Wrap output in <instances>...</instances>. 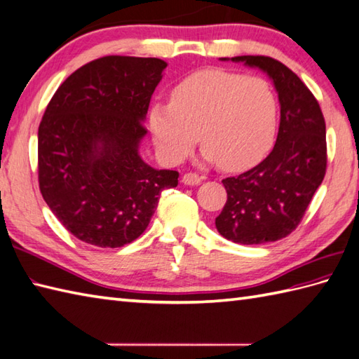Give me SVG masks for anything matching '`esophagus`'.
I'll return each mask as SVG.
<instances>
[{"label":"esophagus","mask_w":359,"mask_h":359,"mask_svg":"<svg viewBox=\"0 0 359 359\" xmlns=\"http://www.w3.org/2000/svg\"><path fill=\"white\" fill-rule=\"evenodd\" d=\"M202 180H203V177L198 176V174H194V172H187L185 176L182 177V182L185 183V185H188V187H196Z\"/></svg>","instance_id":"obj_1"}]
</instances>
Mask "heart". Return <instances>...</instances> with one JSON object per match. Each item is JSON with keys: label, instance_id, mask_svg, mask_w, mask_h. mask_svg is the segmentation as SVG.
<instances>
[{"label": "heart", "instance_id": "b5f03b06", "mask_svg": "<svg viewBox=\"0 0 359 359\" xmlns=\"http://www.w3.org/2000/svg\"><path fill=\"white\" fill-rule=\"evenodd\" d=\"M278 99L268 81L223 70H205L180 81L171 104H156L149 131L162 159L180 163L198 135L206 162L241 171L260 162L275 137Z\"/></svg>", "mask_w": 359, "mask_h": 359}]
</instances>
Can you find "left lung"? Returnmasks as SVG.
Listing matches in <instances>:
<instances>
[{
	"mask_svg": "<svg viewBox=\"0 0 359 359\" xmlns=\"http://www.w3.org/2000/svg\"><path fill=\"white\" fill-rule=\"evenodd\" d=\"M229 61V57H222ZM268 74L278 93L280 127L271 154L222 183L228 193L215 228L240 245H263L290 234L302 222L326 174V122L311 90L269 56H234Z\"/></svg>",
	"mask_w": 359,
	"mask_h": 359,
	"instance_id": "left-lung-1",
	"label": "left lung"
}]
</instances>
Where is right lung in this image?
Instances as JSON below:
<instances>
[{"instance_id":"add662e5","label":"right lung","mask_w":359,"mask_h":359,"mask_svg":"<svg viewBox=\"0 0 359 359\" xmlns=\"http://www.w3.org/2000/svg\"><path fill=\"white\" fill-rule=\"evenodd\" d=\"M159 57L104 56L67 78L38 128V180L64 228L99 248H121L148 226L179 172L144 162L139 145Z\"/></svg>"}]
</instances>
